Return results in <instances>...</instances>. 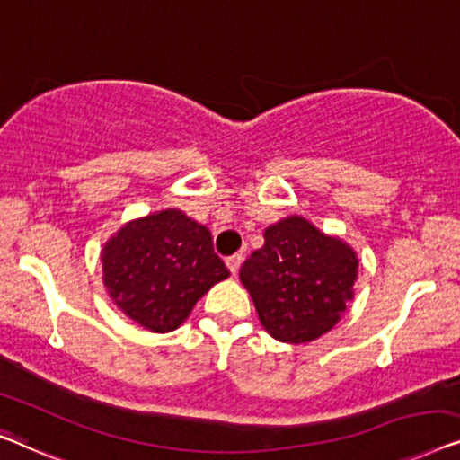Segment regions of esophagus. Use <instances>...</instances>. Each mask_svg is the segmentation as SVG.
<instances>
[{
  "label": "esophagus",
  "instance_id": "obj_1",
  "mask_svg": "<svg viewBox=\"0 0 460 460\" xmlns=\"http://www.w3.org/2000/svg\"><path fill=\"white\" fill-rule=\"evenodd\" d=\"M241 263H243L241 252H236V255H232V257L226 259V265H228V270L232 271V274H236V271L241 270Z\"/></svg>",
  "mask_w": 460,
  "mask_h": 460
}]
</instances>
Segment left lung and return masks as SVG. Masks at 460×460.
I'll use <instances>...</instances> for the list:
<instances>
[{
  "label": "left lung",
  "mask_w": 460,
  "mask_h": 460,
  "mask_svg": "<svg viewBox=\"0 0 460 460\" xmlns=\"http://www.w3.org/2000/svg\"><path fill=\"white\" fill-rule=\"evenodd\" d=\"M265 244L241 268V282L276 341L311 342L334 328L357 279V255L303 217L265 230Z\"/></svg>",
  "instance_id": "obj_1"
}]
</instances>
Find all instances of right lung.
Here are the masks:
<instances>
[{
    "label": "right lung",
    "instance_id": "add662e5",
    "mask_svg": "<svg viewBox=\"0 0 460 460\" xmlns=\"http://www.w3.org/2000/svg\"><path fill=\"white\" fill-rule=\"evenodd\" d=\"M103 282L130 319L172 332L230 271L214 252L211 232L168 209L126 224L103 249Z\"/></svg>",
    "mask_w": 460,
    "mask_h": 460
}]
</instances>
